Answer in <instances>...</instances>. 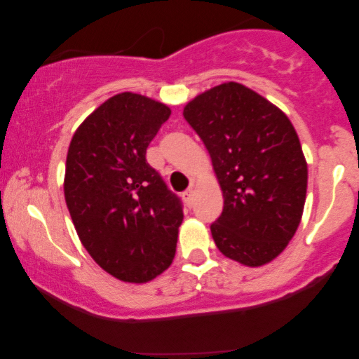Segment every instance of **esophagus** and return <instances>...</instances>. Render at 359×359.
<instances>
[{
    "label": "esophagus",
    "mask_w": 359,
    "mask_h": 359,
    "mask_svg": "<svg viewBox=\"0 0 359 359\" xmlns=\"http://www.w3.org/2000/svg\"><path fill=\"white\" fill-rule=\"evenodd\" d=\"M182 197H184L185 204H187V205H189V208H191V205H192V203H194V187H191V189H187V191H185V192L182 194Z\"/></svg>",
    "instance_id": "esophagus-1"
}]
</instances>
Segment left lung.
Segmentation results:
<instances>
[{
  "instance_id": "left-lung-1",
  "label": "left lung",
  "mask_w": 359,
  "mask_h": 359,
  "mask_svg": "<svg viewBox=\"0 0 359 359\" xmlns=\"http://www.w3.org/2000/svg\"><path fill=\"white\" fill-rule=\"evenodd\" d=\"M184 118L208 148L224 197L211 224L216 246L246 266L277 258L297 231L307 194V162L290 119L238 82L196 96Z\"/></svg>"
}]
</instances>
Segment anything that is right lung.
<instances>
[{
  "label": "right lung",
  "instance_id": "add662e5",
  "mask_svg": "<svg viewBox=\"0 0 359 359\" xmlns=\"http://www.w3.org/2000/svg\"><path fill=\"white\" fill-rule=\"evenodd\" d=\"M168 116L162 102L116 94L69 145L64 196L76 231L94 262L123 282H150L175 257L182 203L145 158Z\"/></svg>",
  "mask_w": 359,
  "mask_h": 359
}]
</instances>
